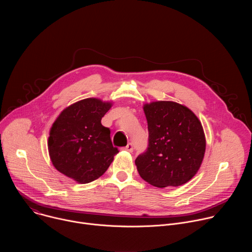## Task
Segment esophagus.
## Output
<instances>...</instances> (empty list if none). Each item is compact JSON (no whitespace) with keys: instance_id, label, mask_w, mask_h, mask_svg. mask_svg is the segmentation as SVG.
<instances>
[{"instance_id":"obj_1","label":"esophagus","mask_w":252,"mask_h":252,"mask_svg":"<svg viewBox=\"0 0 252 252\" xmlns=\"http://www.w3.org/2000/svg\"><path fill=\"white\" fill-rule=\"evenodd\" d=\"M124 150L126 151V152H128V153H132V152H133V146H132V143H128V145H127L126 148H124Z\"/></svg>"}]
</instances>
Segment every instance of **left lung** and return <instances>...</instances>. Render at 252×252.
<instances>
[{
    "mask_svg": "<svg viewBox=\"0 0 252 252\" xmlns=\"http://www.w3.org/2000/svg\"><path fill=\"white\" fill-rule=\"evenodd\" d=\"M149 148L135 159L150 185L162 189L187 184L202 163L206 140L200 121L188 106L170 100L143 104Z\"/></svg>",
    "mask_w": 252,
    "mask_h": 252,
    "instance_id": "1",
    "label": "left lung"
}]
</instances>
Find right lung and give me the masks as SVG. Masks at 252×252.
<instances>
[{
	"mask_svg": "<svg viewBox=\"0 0 252 252\" xmlns=\"http://www.w3.org/2000/svg\"><path fill=\"white\" fill-rule=\"evenodd\" d=\"M112 105L113 101L95 97L79 100L65 107L50 129L48 150L53 165L78 184L101 176L119 153L110 128L100 123Z\"/></svg>",
	"mask_w": 252,
	"mask_h": 252,
	"instance_id": "add662e5",
	"label": "right lung"
}]
</instances>
